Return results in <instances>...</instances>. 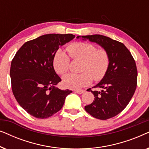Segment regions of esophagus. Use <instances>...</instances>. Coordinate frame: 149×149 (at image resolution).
<instances>
[{
    "instance_id": "34e87169",
    "label": "esophagus",
    "mask_w": 149,
    "mask_h": 149,
    "mask_svg": "<svg viewBox=\"0 0 149 149\" xmlns=\"http://www.w3.org/2000/svg\"><path fill=\"white\" fill-rule=\"evenodd\" d=\"M85 90L84 89H81V90H75V92L79 93V94H81V93H84L85 92Z\"/></svg>"
}]
</instances>
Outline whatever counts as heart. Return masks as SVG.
I'll return each mask as SVG.
<instances>
[{"label":"heart","instance_id":"heart-1","mask_svg":"<svg viewBox=\"0 0 149 149\" xmlns=\"http://www.w3.org/2000/svg\"><path fill=\"white\" fill-rule=\"evenodd\" d=\"M66 51L72 60H82L81 74H68L63 77L62 83L69 89H81L92 81L100 80L104 77L109 66L110 57L105 49H97L91 43L77 42L67 46ZM53 65L58 74L67 72L70 66V58L66 53L59 49L54 55Z\"/></svg>","mask_w":149,"mask_h":149}]
</instances>
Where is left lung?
<instances>
[{"label": "left lung", "mask_w": 149, "mask_h": 149, "mask_svg": "<svg viewBox=\"0 0 149 149\" xmlns=\"http://www.w3.org/2000/svg\"><path fill=\"white\" fill-rule=\"evenodd\" d=\"M81 37L98 44L109 54L107 72L100 82L93 87L102 90L87 89L95 98L92 103L85 106V110L96 119H110L121 113L134 94L138 77L135 60L122 42L100 34L77 36V38Z\"/></svg>", "instance_id": "obj_1"}]
</instances>
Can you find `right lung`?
<instances>
[{"label": "right lung", "instance_id": "add662e5", "mask_svg": "<svg viewBox=\"0 0 149 149\" xmlns=\"http://www.w3.org/2000/svg\"><path fill=\"white\" fill-rule=\"evenodd\" d=\"M74 37L72 34L42 35L25 42L11 61L12 91L19 104L33 117L46 119L54 115L72 93L56 87L62 80L53 60L59 47Z\"/></svg>", "mask_w": 149, "mask_h": 149}]
</instances>
